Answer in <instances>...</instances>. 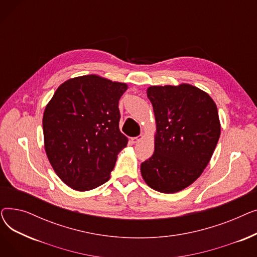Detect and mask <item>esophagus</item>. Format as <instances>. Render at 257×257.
<instances>
[{
  "label": "esophagus",
  "instance_id": "1",
  "mask_svg": "<svg viewBox=\"0 0 257 257\" xmlns=\"http://www.w3.org/2000/svg\"><path fill=\"white\" fill-rule=\"evenodd\" d=\"M143 139V136L141 134V136H139V137H136V138H132L131 139V142L133 143V144H137V143H139L141 140Z\"/></svg>",
  "mask_w": 257,
  "mask_h": 257
}]
</instances>
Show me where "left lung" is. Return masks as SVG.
<instances>
[{
	"label": "left lung",
	"instance_id": "obj_1",
	"mask_svg": "<svg viewBox=\"0 0 257 257\" xmlns=\"http://www.w3.org/2000/svg\"><path fill=\"white\" fill-rule=\"evenodd\" d=\"M156 136L153 155L141 165L153 190L173 194L196 181L218 144L221 125L209 94L190 84L150 86Z\"/></svg>",
	"mask_w": 257,
	"mask_h": 257
}]
</instances>
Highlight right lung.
<instances>
[{
    "label": "right lung",
    "mask_w": 257,
    "mask_h": 257,
    "mask_svg": "<svg viewBox=\"0 0 257 257\" xmlns=\"http://www.w3.org/2000/svg\"><path fill=\"white\" fill-rule=\"evenodd\" d=\"M127 84L97 75L65 81L48 103L43 129L47 156L58 177L76 191L109 180L128 139L119 131L118 101Z\"/></svg>",
    "instance_id": "obj_1"
}]
</instances>
